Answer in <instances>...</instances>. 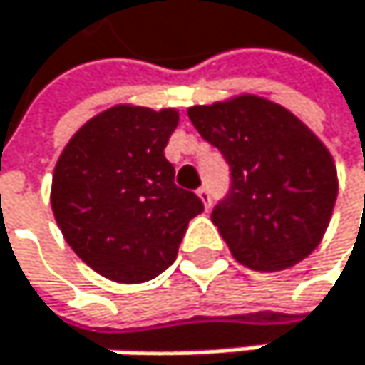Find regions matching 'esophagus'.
Segmentation results:
<instances>
[{
	"label": "esophagus",
	"instance_id": "34e87169",
	"mask_svg": "<svg viewBox=\"0 0 365 365\" xmlns=\"http://www.w3.org/2000/svg\"><path fill=\"white\" fill-rule=\"evenodd\" d=\"M197 195H199V199L203 201L205 210H210V205H212V199H210V190H207L205 186H201V188L197 190Z\"/></svg>",
	"mask_w": 365,
	"mask_h": 365
}]
</instances>
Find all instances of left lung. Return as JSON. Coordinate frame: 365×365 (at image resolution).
I'll return each instance as SVG.
<instances>
[{
	"instance_id": "left-lung-1",
	"label": "left lung",
	"mask_w": 365,
	"mask_h": 365,
	"mask_svg": "<svg viewBox=\"0 0 365 365\" xmlns=\"http://www.w3.org/2000/svg\"><path fill=\"white\" fill-rule=\"evenodd\" d=\"M195 129L230 164L232 186L212 210L232 256L254 272H282L324 236L337 168L329 148L289 109L260 96H234L188 109Z\"/></svg>"
}]
</instances>
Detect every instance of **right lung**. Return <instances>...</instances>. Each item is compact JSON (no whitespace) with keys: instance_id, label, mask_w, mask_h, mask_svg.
I'll list each match as a JSON object with an SVG mask.
<instances>
[{"instance_id":"add662e5","label":"right lung","mask_w":365,"mask_h":365,"mask_svg":"<svg viewBox=\"0 0 365 365\" xmlns=\"http://www.w3.org/2000/svg\"><path fill=\"white\" fill-rule=\"evenodd\" d=\"M177 109L115 105L72 135L52 177V212L83 262L138 284L168 269L201 199L175 186L164 158Z\"/></svg>"}]
</instances>
